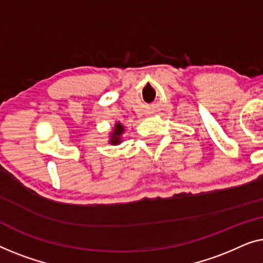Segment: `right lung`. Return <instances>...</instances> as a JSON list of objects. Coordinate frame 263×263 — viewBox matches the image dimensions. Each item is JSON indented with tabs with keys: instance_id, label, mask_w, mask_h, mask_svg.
Instances as JSON below:
<instances>
[{
	"instance_id": "obj_1",
	"label": "right lung",
	"mask_w": 263,
	"mask_h": 263,
	"mask_svg": "<svg viewBox=\"0 0 263 263\" xmlns=\"http://www.w3.org/2000/svg\"><path fill=\"white\" fill-rule=\"evenodd\" d=\"M124 132V126L121 124L118 123L116 125V128H114V132H113V136L110 137V143L113 144H118L120 143V135Z\"/></svg>"
}]
</instances>
